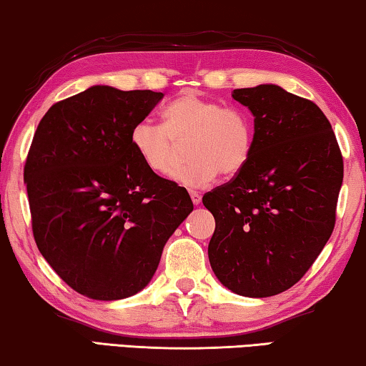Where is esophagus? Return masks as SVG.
Masks as SVG:
<instances>
[{
    "mask_svg": "<svg viewBox=\"0 0 366 366\" xmlns=\"http://www.w3.org/2000/svg\"><path fill=\"white\" fill-rule=\"evenodd\" d=\"M190 199H192L194 205H199L202 202V195L199 192H194V190H192V192H190Z\"/></svg>",
    "mask_w": 366,
    "mask_h": 366,
    "instance_id": "1",
    "label": "esophagus"
}]
</instances>
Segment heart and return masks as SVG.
<instances>
[{"label": "heart", "instance_id": "heart-1", "mask_svg": "<svg viewBox=\"0 0 366 366\" xmlns=\"http://www.w3.org/2000/svg\"><path fill=\"white\" fill-rule=\"evenodd\" d=\"M130 142L144 166L166 174L185 142L189 162L174 169L171 177L184 187L202 189L218 174L236 176L247 166L254 149V127L237 107L184 92L162 112V127L152 120L133 125Z\"/></svg>", "mask_w": 366, "mask_h": 366}]
</instances>
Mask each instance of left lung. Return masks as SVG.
Here are the masks:
<instances>
[{
	"label": "left lung",
	"instance_id": "left-lung-1",
	"mask_svg": "<svg viewBox=\"0 0 366 366\" xmlns=\"http://www.w3.org/2000/svg\"><path fill=\"white\" fill-rule=\"evenodd\" d=\"M231 96L254 115V149L244 169L202 199L217 223L208 259L231 292L267 298L301 280L329 241L344 161L315 102L277 84Z\"/></svg>",
	"mask_w": 366,
	"mask_h": 366
}]
</instances>
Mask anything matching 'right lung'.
Returning a JSON list of instances; mask_svg holds the SVG:
<instances>
[{
	"label": "right lung",
	"mask_w": 366,
	"mask_h": 366,
	"mask_svg": "<svg viewBox=\"0 0 366 366\" xmlns=\"http://www.w3.org/2000/svg\"><path fill=\"white\" fill-rule=\"evenodd\" d=\"M162 96L91 86L54 104L34 135L24 166L34 239L88 298L122 300L147 287L194 210L187 190L148 169L130 142Z\"/></svg>",
	"instance_id": "1"
}]
</instances>
